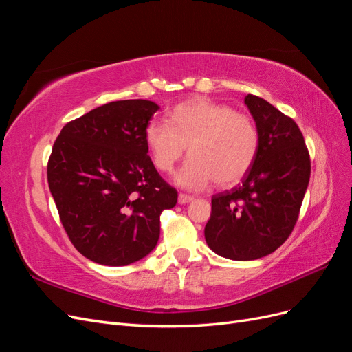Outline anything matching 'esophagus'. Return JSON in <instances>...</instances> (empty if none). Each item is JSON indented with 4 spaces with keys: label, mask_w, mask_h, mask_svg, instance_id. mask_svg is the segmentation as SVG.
Instances as JSON below:
<instances>
[{
    "label": "esophagus",
    "mask_w": 352,
    "mask_h": 352,
    "mask_svg": "<svg viewBox=\"0 0 352 352\" xmlns=\"http://www.w3.org/2000/svg\"><path fill=\"white\" fill-rule=\"evenodd\" d=\"M177 201H179V204H188V202L194 201V197L186 195V194H179V197H177Z\"/></svg>",
    "instance_id": "obj_1"
}]
</instances>
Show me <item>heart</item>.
<instances>
[{"mask_svg": "<svg viewBox=\"0 0 352 352\" xmlns=\"http://www.w3.org/2000/svg\"><path fill=\"white\" fill-rule=\"evenodd\" d=\"M145 144L154 166L170 173L186 153L176 182L186 189H204L211 182L228 188L248 175L260 150V132L252 117L207 98L177 104L168 124L150 122Z\"/></svg>", "mask_w": 352, "mask_h": 352, "instance_id": "1", "label": "heart"}]
</instances>
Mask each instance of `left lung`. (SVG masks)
Masks as SVG:
<instances>
[{"mask_svg":"<svg viewBox=\"0 0 352 352\" xmlns=\"http://www.w3.org/2000/svg\"><path fill=\"white\" fill-rule=\"evenodd\" d=\"M245 104L260 132L257 160L242 184L212 195L204 235L225 258L250 261L269 255L289 238L311 173L298 124L270 102L248 94Z\"/></svg>","mask_w":352,"mask_h":352,"instance_id":"obj_1","label":"left lung"}]
</instances>
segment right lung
<instances>
[{
    "label": "right lung",
    "mask_w": 352,
    "mask_h": 352,
    "mask_svg": "<svg viewBox=\"0 0 352 352\" xmlns=\"http://www.w3.org/2000/svg\"><path fill=\"white\" fill-rule=\"evenodd\" d=\"M160 107L146 100L104 104L63 127L47 176L61 225L82 255L127 265L150 254L160 214L177 190L158 175L145 129Z\"/></svg>",
    "instance_id": "add662e5"
}]
</instances>
